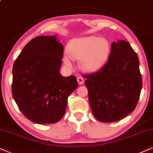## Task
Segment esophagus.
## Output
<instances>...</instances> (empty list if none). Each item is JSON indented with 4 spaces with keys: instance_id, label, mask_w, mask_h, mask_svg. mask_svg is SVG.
<instances>
[{
    "instance_id": "1",
    "label": "esophagus",
    "mask_w": 153,
    "mask_h": 153,
    "mask_svg": "<svg viewBox=\"0 0 153 153\" xmlns=\"http://www.w3.org/2000/svg\"><path fill=\"white\" fill-rule=\"evenodd\" d=\"M77 80H78V82L79 83V85H83V84H84L85 80H84V78H82V77H80V76L78 77Z\"/></svg>"
}]
</instances>
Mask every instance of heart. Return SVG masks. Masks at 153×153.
<instances>
[{
	"label": "heart",
	"mask_w": 153,
	"mask_h": 153,
	"mask_svg": "<svg viewBox=\"0 0 153 153\" xmlns=\"http://www.w3.org/2000/svg\"><path fill=\"white\" fill-rule=\"evenodd\" d=\"M68 49L73 59L80 60V66L82 70L93 71L99 69L107 61L110 45L106 39L90 36L71 41ZM63 59L65 65L72 66V60L68 55H65Z\"/></svg>",
	"instance_id": "heart-1"
}]
</instances>
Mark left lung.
<instances>
[{
    "instance_id": "obj_1",
    "label": "left lung",
    "mask_w": 153,
    "mask_h": 153,
    "mask_svg": "<svg viewBox=\"0 0 153 153\" xmlns=\"http://www.w3.org/2000/svg\"><path fill=\"white\" fill-rule=\"evenodd\" d=\"M84 76L91 109L98 121H119L135 109L143 81L138 56L128 42H113L107 62Z\"/></svg>"
}]
</instances>
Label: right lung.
Returning a JSON list of instances; mask_svg holds the SVG:
<instances>
[{"label":"right lung","mask_w":153,"mask_h":153,"mask_svg":"<svg viewBox=\"0 0 153 153\" xmlns=\"http://www.w3.org/2000/svg\"><path fill=\"white\" fill-rule=\"evenodd\" d=\"M63 47L55 36H40L25 45L13 68L12 94L21 112L32 122L60 121L67 99L78 83L76 77H63L59 70Z\"/></svg>","instance_id":"right-lung-1"}]
</instances>
